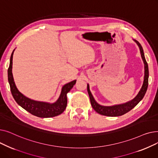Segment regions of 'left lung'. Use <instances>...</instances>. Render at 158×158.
Instances as JSON below:
<instances>
[{"instance_id": "8db88e82", "label": "left lung", "mask_w": 158, "mask_h": 158, "mask_svg": "<svg viewBox=\"0 0 158 158\" xmlns=\"http://www.w3.org/2000/svg\"><path fill=\"white\" fill-rule=\"evenodd\" d=\"M133 40L135 41L136 44L138 45V46L139 47L141 56H142V58L143 63H144L145 72H144V79H143L142 86V88H141L140 90L139 91V92L137 94V95L133 99H132L131 101H128V102H127L126 103H123V104L110 106H102L101 104H99L98 103H97L96 102L94 96L92 95V93H91V92H90L89 86L88 84L87 85V90H88V95L89 97L91 104H92V106L94 108V110L97 113L101 114L102 115L107 116V117H118V116H121V115L126 114V113L131 111L132 108H134V107L141 101L142 100V98H143V97L147 92V89L148 88V64L146 61L144 52H143V50L142 45H141V44L138 42V41H136L135 40Z\"/></svg>"}]
</instances>
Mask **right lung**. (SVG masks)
<instances>
[{
    "mask_svg": "<svg viewBox=\"0 0 158 158\" xmlns=\"http://www.w3.org/2000/svg\"><path fill=\"white\" fill-rule=\"evenodd\" d=\"M14 51L15 49L11 55L10 66L7 70V76L11 92L15 101L22 108L38 117L51 118L61 114L66 109V105H67L66 94L70 92L73 85L76 84V80H73L69 82V83H66L62 87L59 98L54 103L32 100V99L26 97L20 93L15 83L12 73L13 56Z\"/></svg>",
    "mask_w": 158,
    "mask_h": 158,
    "instance_id": "add662e5",
    "label": "right lung"
}]
</instances>
